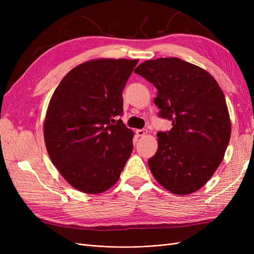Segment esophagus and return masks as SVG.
<instances>
[{
    "label": "esophagus",
    "instance_id": "1",
    "mask_svg": "<svg viewBox=\"0 0 254 254\" xmlns=\"http://www.w3.org/2000/svg\"><path fill=\"white\" fill-rule=\"evenodd\" d=\"M135 133H136L137 136H144L146 133H147V130H146V129H137Z\"/></svg>",
    "mask_w": 254,
    "mask_h": 254
}]
</instances>
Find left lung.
I'll return each mask as SVG.
<instances>
[{
    "label": "left lung",
    "instance_id": "8db88e82",
    "mask_svg": "<svg viewBox=\"0 0 254 254\" xmlns=\"http://www.w3.org/2000/svg\"><path fill=\"white\" fill-rule=\"evenodd\" d=\"M134 72L157 88L159 117L173 123L157 133L150 172L171 193H194L217 170L231 136L224 92L203 68L176 57L147 60Z\"/></svg>",
    "mask_w": 254,
    "mask_h": 254
}]
</instances>
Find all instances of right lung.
Segmentation results:
<instances>
[{
  "label": "right lung",
  "instance_id": "add662e5",
  "mask_svg": "<svg viewBox=\"0 0 254 254\" xmlns=\"http://www.w3.org/2000/svg\"><path fill=\"white\" fill-rule=\"evenodd\" d=\"M139 60L94 59L72 68L51 98L43 124L53 164L73 188L99 194L118 182L133 149L123 90Z\"/></svg>",
  "mask_w": 254,
  "mask_h": 254
}]
</instances>
